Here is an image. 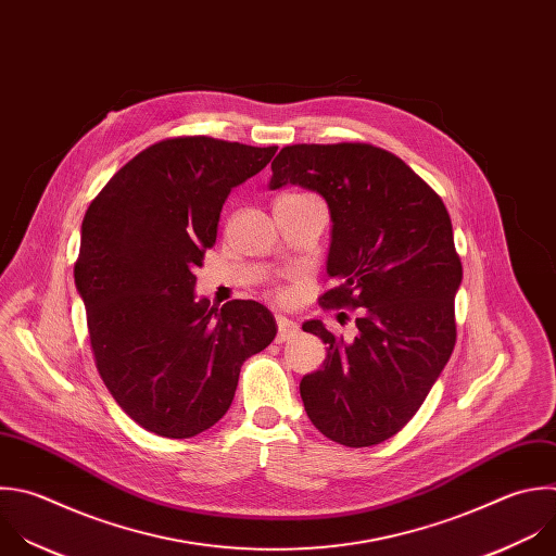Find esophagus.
I'll list each match as a JSON object with an SVG mask.
<instances>
[{
    "mask_svg": "<svg viewBox=\"0 0 556 556\" xmlns=\"http://www.w3.org/2000/svg\"><path fill=\"white\" fill-rule=\"evenodd\" d=\"M299 333V325L286 316H277V340L286 342Z\"/></svg>",
    "mask_w": 556,
    "mask_h": 556,
    "instance_id": "esophagus-1",
    "label": "esophagus"
}]
</instances>
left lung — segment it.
Returning <instances> with one entry per match:
<instances>
[{
	"mask_svg": "<svg viewBox=\"0 0 556 556\" xmlns=\"http://www.w3.org/2000/svg\"><path fill=\"white\" fill-rule=\"evenodd\" d=\"M270 167V190L299 185L325 199L338 286L323 305L359 309L351 342L303 323L327 344L299 387L305 413L340 445H378L415 417L456 344L463 266L450 214L400 156L368 143L286 146Z\"/></svg>",
	"mask_w": 556,
	"mask_h": 556,
	"instance_id": "1",
	"label": "left lung"
}]
</instances>
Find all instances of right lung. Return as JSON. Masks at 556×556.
<instances>
[{
  "instance_id": "right-lung-1",
  "label": "right lung",
  "mask_w": 556,
  "mask_h": 556,
  "mask_svg": "<svg viewBox=\"0 0 556 556\" xmlns=\"http://www.w3.org/2000/svg\"><path fill=\"white\" fill-rule=\"evenodd\" d=\"M277 146L163 139L130 159L89 205L74 266L98 374L143 430L190 439L229 410L240 368L277 323L257 301L212 307L194 270L223 205Z\"/></svg>"
}]
</instances>
